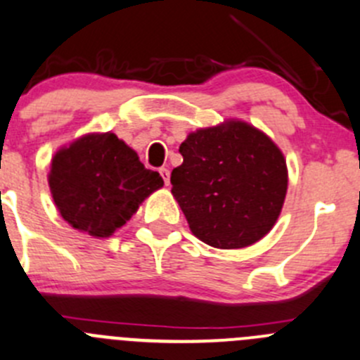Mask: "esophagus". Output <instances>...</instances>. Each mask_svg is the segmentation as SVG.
Masks as SVG:
<instances>
[{
	"label": "esophagus",
	"mask_w": 360,
	"mask_h": 360,
	"mask_svg": "<svg viewBox=\"0 0 360 360\" xmlns=\"http://www.w3.org/2000/svg\"><path fill=\"white\" fill-rule=\"evenodd\" d=\"M159 173H160V176H162L164 184H166V186H169V171H167L166 167H160Z\"/></svg>",
	"instance_id": "34e87169"
}]
</instances>
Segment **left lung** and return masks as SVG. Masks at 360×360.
<instances>
[{
    "label": "left lung",
    "mask_w": 360,
    "mask_h": 360,
    "mask_svg": "<svg viewBox=\"0 0 360 360\" xmlns=\"http://www.w3.org/2000/svg\"><path fill=\"white\" fill-rule=\"evenodd\" d=\"M184 162L171 173V193L194 237L217 249H242L276 224L288 189L279 146L242 120L191 132Z\"/></svg>",
    "instance_id": "8db88e82"
}]
</instances>
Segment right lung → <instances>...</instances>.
Returning a JSON list of instances; mask_svg holds the SVG:
<instances>
[{
	"mask_svg": "<svg viewBox=\"0 0 360 360\" xmlns=\"http://www.w3.org/2000/svg\"><path fill=\"white\" fill-rule=\"evenodd\" d=\"M47 180L61 217L95 238L111 237L164 186L112 132H91L61 146Z\"/></svg>",
	"mask_w": 360,
	"mask_h": 360,
	"instance_id": "obj_1",
	"label": "right lung"
}]
</instances>
